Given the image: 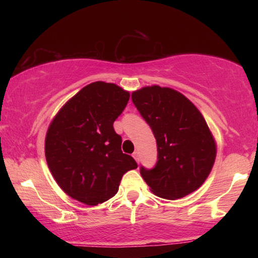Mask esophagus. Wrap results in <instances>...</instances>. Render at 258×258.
<instances>
[{"mask_svg": "<svg viewBox=\"0 0 258 258\" xmlns=\"http://www.w3.org/2000/svg\"><path fill=\"white\" fill-rule=\"evenodd\" d=\"M133 157H134V159L137 160V163H139V161H140V154H139L138 151L133 152Z\"/></svg>", "mask_w": 258, "mask_h": 258, "instance_id": "esophagus-1", "label": "esophagus"}]
</instances>
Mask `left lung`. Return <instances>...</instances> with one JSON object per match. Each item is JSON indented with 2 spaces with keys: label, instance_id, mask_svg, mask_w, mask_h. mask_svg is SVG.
Segmentation results:
<instances>
[{
  "label": "left lung",
  "instance_id": "left-lung-1",
  "mask_svg": "<svg viewBox=\"0 0 258 258\" xmlns=\"http://www.w3.org/2000/svg\"><path fill=\"white\" fill-rule=\"evenodd\" d=\"M134 106L157 142V163L140 173L155 195L180 199L206 180L216 147L206 120L184 95L168 87L148 86L132 93Z\"/></svg>",
  "mask_w": 258,
  "mask_h": 258
}]
</instances>
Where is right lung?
<instances>
[{
    "instance_id": "obj_1",
    "label": "right lung",
    "mask_w": 258,
    "mask_h": 258,
    "mask_svg": "<svg viewBox=\"0 0 258 258\" xmlns=\"http://www.w3.org/2000/svg\"><path fill=\"white\" fill-rule=\"evenodd\" d=\"M128 100L130 93L116 84L91 83L60 109L47 130V166L61 189L78 202H107L124 174L138 167L121 151V137L113 130Z\"/></svg>"
}]
</instances>
